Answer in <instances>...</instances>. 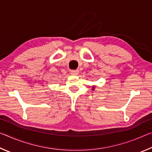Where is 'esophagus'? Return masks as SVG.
I'll return each mask as SVG.
<instances>
[{
    "label": "esophagus",
    "mask_w": 152,
    "mask_h": 152,
    "mask_svg": "<svg viewBox=\"0 0 152 152\" xmlns=\"http://www.w3.org/2000/svg\"><path fill=\"white\" fill-rule=\"evenodd\" d=\"M79 71L78 70H72L70 71V74L72 75H78Z\"/></svg>",
    "instance_id": "esophagus-1"
}]
</instances>
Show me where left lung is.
Masks as SVG:
<instances>
[{"instance_id": "left-lung-1", "label": "left lung", "mask_w": 152, "mask_h": 152, "mask_svg": "<svg viewBox=\"0 0 152 152\" xmlns=\"http://www.w3.org/2000/svg\"><path fill=\"white\" fill-rule=\"evenodd\" d=\"M93 88H94V87H93Z\"/></svg>"}]
</instances>
